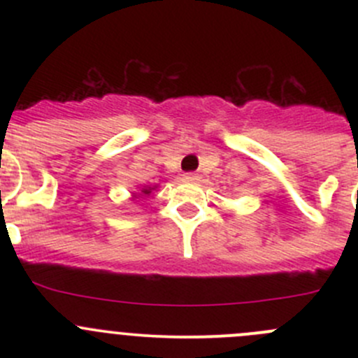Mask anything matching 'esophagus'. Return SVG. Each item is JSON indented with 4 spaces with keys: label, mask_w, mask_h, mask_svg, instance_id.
I'll return each mask as SVG.
<instances>
[{
    "label": "esophagus",
    "mask_w": 358,
    "mask_h": 358,
    "mask_svg": "<svg viewBox=\"0 0 358 358\" xmlns=\"http://www.w3.org/2000/svg\"><path fill=\"white\" fill-rule=\"evenodd\" d=\"M183 180H185V182H199L201 175H197V173H185V175H183Z\"/></svg>",
    "instance_id": "34e87169"
}]
</instances>
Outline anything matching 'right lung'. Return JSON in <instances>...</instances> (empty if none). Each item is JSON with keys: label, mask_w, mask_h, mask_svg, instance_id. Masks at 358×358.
<instances>
[{"label": "right lung", "mask_w": 358, "mask_h": 358, "mask_svg": "<svg viewBox=\"0 0 358 358\" xmlns=\"http://www.w3.org/2000/svg\"><path fill=\"white\" fill-rule=\"evenodd\" d=\"M157 185L154 187H149V185H143L140 187L138 192H133V199H138V197H143V196H150L152 194V190H156Z\"/></svg>", "instance_id": "1"}]
</instances>
